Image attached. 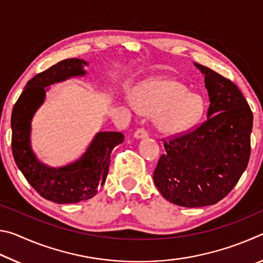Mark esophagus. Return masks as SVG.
<instances>
[{
	"instance_id": "34e87169",
	"label": "esophagus",
	"mask_w": 263,
	"mask_h": 263,
	"mask_svg": "<svg viewBox=\"0 0 263 263\" xmlns=\"http://www.w3.org/2000/svg\"><path fill=\"white\" fill-rule=\"evenodd\" d=\"M148 136V132L145 130V128H139L135 132V138L137 139H142V138H146Z\"/></svg>"
}]
</instances>
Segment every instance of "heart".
<instances>
[{
  "label": "heart",
  "instance_id": "b5f03b06",
  "mask_svg": "<svg viewBox=\"0 0 263 263\" xmlns=\"http://www.w3.org/2000/svg\"><path fill=\"white\" fill-rule=\"evenodd\" d=\"M137 108L154 115L159 132L176 135L195 126L204 114V102L199 95L191 94L184 84L174 80H160L138 89Z\"/></svg>",
  "mask_w": 263,
  "mask_h": 263
}]
</instances>
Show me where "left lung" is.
<instances>
[{"label": "left lung", "instance_id": "1", "mask_svg": "<svg viewBox=\"0 0 263 263\" xmlns=\"http://www.w3.org/2000/svg\"><path fill=\"white\" fill-rule=\"evenodd\" d=\"M204 75L210 105L194 131L164 141L153 180L173 204L212 205L238 183L251 155L253 112L239 88L215 70L195 64Z\"/></svg>", "mask_w": 263, "mask_h": 263}]
</instances>
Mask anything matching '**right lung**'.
Masks as SVG:
<instances>
[{"mask_svg":"<svg viewBox=\"0 0 263 263\" xmlns=\"http://www.w3.org/2000/svg\"><path fill=\"white\" fill-rule=\"evenodd\" d=\"M87 65V61L72 58L37 74L26 83L11 114V148L17 167L42 197L58 204L94 197L108 176L111 151L124 140L121 132H99L81 158L59 168L39 161L31 148V121L45 100V88L69 78L84 77L83 66Z\"/></svg>","mask_w":263,"mask_h":263,"instance_id":"obj_1","label":"right lung"}]
</instances>
